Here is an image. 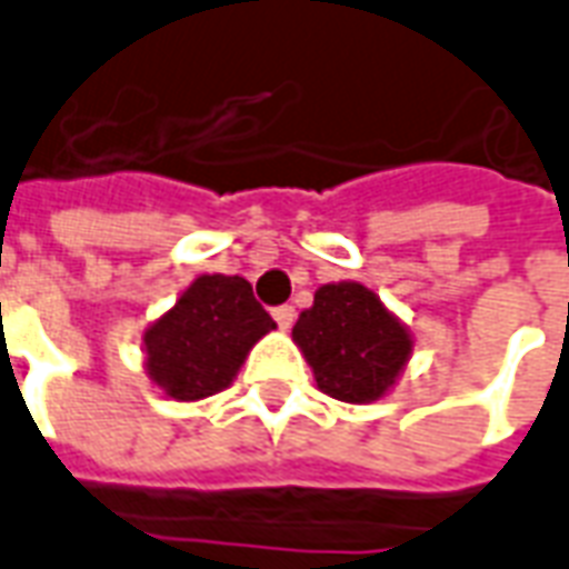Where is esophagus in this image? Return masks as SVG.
<instances>
[{
    "mask_svg": "<svg viewBox=\"0 0 569 569\" xmlns=\"http://www.w3.org/2000/svg\"><path fill=\"white\" fill-rule=\"evenodd\" d=\"M271 317H273V322H277V326H280V328H289V326H292V322H296V307H292V305L273 307Z\"/></svg>",
    "mask_w": 569,
    "mask_h": 569,
    "instance_id": "esophagus-1",
    "label": "esophagus"
}]
</instances>
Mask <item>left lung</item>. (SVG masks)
I'll return each mask as SVG.
<instances>
[{"mask_svg": "<svg viewBox=\"0 0 569 569\" xmlns=\"http://www.w3.org/2000/svg\"><path fill=\"white\" fill-rule=\"evenodd\" d=\"M292 338L319 389L347 403L382 398L413 347L407 328L361 283L322 286Z\"/></svg>", "mask_w": 569, "mask_h": 569, "instance_id": "1", "label": "left lung"}]
</instances>
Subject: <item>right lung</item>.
Instances as JSON below:
<instances>
[{
    "mask_svg": "<svg viewBox=\"0 0 569 569\" xmlns=\"http://www.w3.org/2000/svg\"><path fill=\"white\" fill-rule=\"evenodd\" d=\"M271 328L243 277L204 273L147 328V370L171 398L199 401L234 380L252 343Z\"/></svg>",
    "mask_w": 569,
    "mask_h": 569,
    "instance_id": "obj_1",
    "label": "right lung"
}]
</instances>
